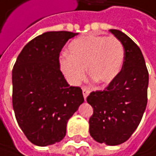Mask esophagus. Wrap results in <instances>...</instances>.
<instances>
[{
    "label": "esophagus",
    "instance_id": "esophagus-1",
    "mask_svg": "<svg viewBox=\"0 0 156 156\" xmlns=\"http://www.w3.org/2000/svg\"><path fill=\"white\" fill-rule=\"evenodd\" d=\"M82 92H83L84 98H85V99H87V95H88V94H89V93H90V90H89V88H88V87H83V88H82Z\"/></svg>",
    "mask_w": 156,
    "mask_h": 156
}]
</instances>
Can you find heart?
Listing matches in <instances>:
<instances>
[{
    "label": "heart",
    "mask_w": 156,
    "mask_h": 156,
    "mask_svg": "<svg viewBox=\"0 0 156 156\" xmlns=\"http://www.w3.org/2000/svg\"><path fill=\"white\" fill-rule=\"evenodd\" d=\"M124 62V46L115 36L88 35L74 39L67 56L60 60L61 69L73 85H78L88 75L95 82L106 84L115 78Z\"/></svg>",
    "instance_id": "b5f03b06"
}]
</instances>
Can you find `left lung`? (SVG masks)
Instances as JSON below:
<instances>
[{"instance_id":"obj_1","label":"left lung","mask_w":156,"mask_h":156,"mask_svg":"<svg viewBox=\"0 0 156 156\" xmlns=\"http://www.w3.org/2000/svg\"><path fill=\"white\" fill-rule=\"evenodd\" d=\"M124 46L120 73L104 90L94 91L87 101L94 112L89 119L93 138L108 146L127 141L134 133L147 104L148 71L141 50L120 30L110 29Z\"/></svg>"}]
</instances>
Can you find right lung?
Here are the masks:
<instances>
[{
	"label": "right lung",
	"mask_w": 156,
	"mask_h": 156,
	"mask_svg": "<svg viewBox=\"0 0 156 156\" xmlns=\"http://www.w3.org/2000/svg\"><path fill=\"white\" fill-rule=\"evenodd\" d=\"M77 33L51 31L28 42L12 69V105L19 126L36 146L63 139L68 120L84 102L60 69V52Z\"/></svg>",
	"instance_id": "1"
}]
</instances>
